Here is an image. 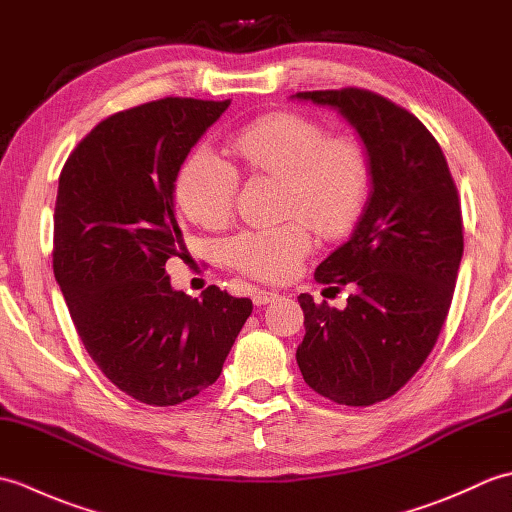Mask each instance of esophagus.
I'll return each mask as SVG.
<instances>
[{
    "label": "esophagus",
    "instance_id": "obj_1",
    "mask_svg": "<svg viewBox=\"0 0 512 512\" xmlns=\"http://www.w3.org/2000/svg\"><path fill=\"white\" fill-rule=\"evenodd\" d=\"M277 299H279V292H275V290H259V292H255L253 303H255V306H266V303H273Z\"/></svg>",
    "mask_w": 512,
    "mask_h": 512
}]
</instances>
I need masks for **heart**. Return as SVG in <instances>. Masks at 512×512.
<instances>
[{"mask_svg": "<svg viewBox=\"0 0 512 512\" xmlns=\"http://www.w3.org/2000/svg\"><path fill=\"white\" fill-rule=\"evenodd\" d=\"M231 147L250 176L284 182V213L297 215L281 226L244 231L231 239L228 257L242 273L264 281L286 279L310 253L311 223L321 237L336 239L361 220L372 169L354 138H332L308 116L277 112L244 127ZM237 191V169L209 149L195 151L176 182L180 209L204 228L231 222Z\"/></svg>", "mask_w": 512, "mask_h": 512, "instance_id": "b5f03b06", "label": "heart"}]
</instances>
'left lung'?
Here are the masks:
<instances>
[{
  "label": "left lung",
  "instance_id": "obj_1",
  "mask_svg": "<svg viewBox=\"0 0 512 512\" xmlns=\"http://www.w3.org/2000/svg\"><path fill=\"white\" fill-rule=\"evenodd\" d=\"M330 105L363 138L372 193L352 237L314 279L350 286L345 310L299 295L303 380L332 402L369 407L427 361L451 308L462 262V209L438 140L405 107L369 90L297 92Z\"/></svg>",
  "mask_w": 512,
  "mask_h": 512
}]
</instances>
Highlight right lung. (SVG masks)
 Here are the masks:
<instances>
[{"label": "right lung", "mask_w": 512, "mask_h": 512, "mask_svg": "<svg viewBox=\"0 0 512 512\" xmlns=\"http://www.w3.org/2000/svg\"><path fill=\"white\" fill-rule=\"evenodd\" d=\"M228 105L167 96L107 116L59 176L54 279L92 361L145 405H180L213 385L253 312L217 286L191 299L165 273L187 255L173 182Z\"/></svg>", "instance_id": "1"}]
</instances>
